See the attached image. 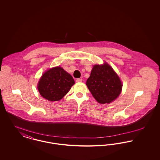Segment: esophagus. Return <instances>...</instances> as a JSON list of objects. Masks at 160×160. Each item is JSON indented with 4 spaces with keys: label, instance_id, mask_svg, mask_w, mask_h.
Here are the masks:
<instances>
[{
    "label": "esophagus",
    "instance_id": "esophagus-1",
    "mask_svg": "<svg viewBox=\"0 0 160 160\" xmlns=\"http://www.w3.org/2000/svg\"><path fill=\"white\" fill-rule=\"evenodd\" d=\"M83 80L82 78H77L76 80L77 83H80V82H82Z\"/></svg>",
    "mask_w": 160,
    "mask_h": 160
}]
</instances>
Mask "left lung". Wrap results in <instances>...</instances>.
Wrapping results in <instances>:
<instances>
[{
  "instance_id": "left-lung-1",
  "label": "left lung",
  "mask_w": 160,
  "mask_h": 160,
  "mask_svg": "<svg viewBox=\"0 0 160 160\" xmlns=\"http://www.w3.org/2000/svg\"><path fill=\"white\" fill-rule=\"evenodd\" d=\"M86 85L93 98L102 104L114 101L122 92L120 77L106 62L93 66Z\"/></svg>"
}]
</instances>
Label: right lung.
<instances>
[{
    "label": "right lung",
    "instance_id": "right-lung-1",
    "mask_svg": "<svg viewBox=\"0 0 160 160\" xmlns=\"http://www.w3.org/2000/svg\"><path fill=\"white\" fill-rule=\"evenodd\" d=\"M74 84L71 75L58 66L46 70L38 81L37 89L44 98L53 102L62 99Z\"/></svg>",
    "mask_w": 160,
    "mask_h": 160
}]
</instances>
